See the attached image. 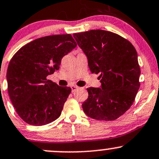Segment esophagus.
<instances>
[{
  "instance_id": "34e87169",
  "label": "esophagus",
  "mask_w": 159,
  "mask_h": 159,
  "mask_svg": "<svg viewBox=\"0 0 159 159\" xmlns=\"http://www.w3.org/2000/svg\"><path fill=\"white\" fill-rule=\"evenodd\" d=\"M78 88L77 86H75V85H71V91L72 92H74L75 90H76L77 89H78Z\"/></svg>"
}]
</instances>
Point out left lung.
Instances as JSON below:
<instances>
[{
	"instance_id": "obj_1",
	"label": "left lung",
	"mask_w": 159,
	"mask_h": 159,
	"mask_svg": "<svg viewBox=\"0 0 159 159\" xmlns=\"http://www.w3.org/2000/svg\"><path fill=\"white\" fill-rule=\"evenodd\" d=\"M73 37L87 56L90 71L100 75V88H87L84 111L97 120L119 118L130 109L139 88L135 48L118 34L99 29L75 33Z\"/></svg>"
}]
</instances>
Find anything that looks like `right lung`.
<instances>
[{
	"label": "right lung",
	"instance_id": "1",
	"mask_svg": "<svg viewBox=\"0 0 159 159\" xmlns=\"http://www.w3.org/2000/svg\"><path fill=\"white\" fill-rule=\"evenodd\" d=\"M76 46L71 34L46 36L25 44L11 59L7 72L9 96L26 123L40 126L60 116L71 89L47 77L59 70L62 57Z\"/></svg>",
	"mask_w": 159,
	"mask_h": 159
}]
</instances>
